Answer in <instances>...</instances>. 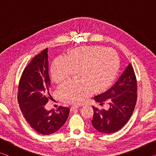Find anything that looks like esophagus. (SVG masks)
Segmentation results:
<instances>
[{
    "mask_svg": "<svg viewBox=\"0 0 156 156\" xmlns=\"http://www.w3.org/2000/svg\"><path fill=\"white\" fill-rule=\"evenodd\" d=\"M78 107H79V106H78V105H73V106L71 107V110L73 111V110H74L76 109H78Z\"/></svg>",
    "mask_w": 156,
    "mask_h": 156,
    "instance_id": "34e87169",
    "label": "esophagus"
}]
</instances>
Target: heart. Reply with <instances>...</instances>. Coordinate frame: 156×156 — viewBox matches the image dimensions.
<instances>
[{"label": "heart", "mask_w": 156, "mask_h": 156, "mask_svg": "<svg viewBox=\"0 0 156 156\" xmlns=\"http://www.w3.org/2000/svg\"><path fill=\"white\" fill-rule=\"evenodd\" d=\"M120 69L117 53L101 46H84L73 49L67 57H58L51 66V75L58 83L79 70L78 81H67L58 87L63 101L80 103L92 94L102 92L112 85Z\"/></svg>", "instance_id": "1"}]
</instances>
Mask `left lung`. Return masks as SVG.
<instances>
[{"instance_id":"left-lung-1","label":"left lung","mask_w":156,"mask_h":156,"mask_svg":"<svg viewBox=\"0 0 156 156\" xmlns=\"http://www.w3.org/2000/svg\"><path fill=\"white\" fill-rule=\"evenodd\" d=\"M137 80L131 64L112 87L105 93L94 97L102 105H109L108 109H99L93 106L91 120L94 127L100 133L109 134L119 131L130 119L137 100Z\"/></svg>"}]
</instances>
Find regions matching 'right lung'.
<instances>
[{
	"instance_id": "right-lung-1",
	"label": "right lung",
	"mask_w": 156,
	"mask_h": 156,
	"mask_svg": "<svg viewBox=\"0 0 156 156\" xmlns=\"http://www.w3.org/2000/svg\"><path fill=\"white\" fill-rule=\"evenodd\" d=\"M47 49L34 58L25 68L18 85V102L31 128L43 135L54 133L67 121L69 109L60 106L55 112L44 105L50 96V79Z\"/></svg>"
}]
</instances>
